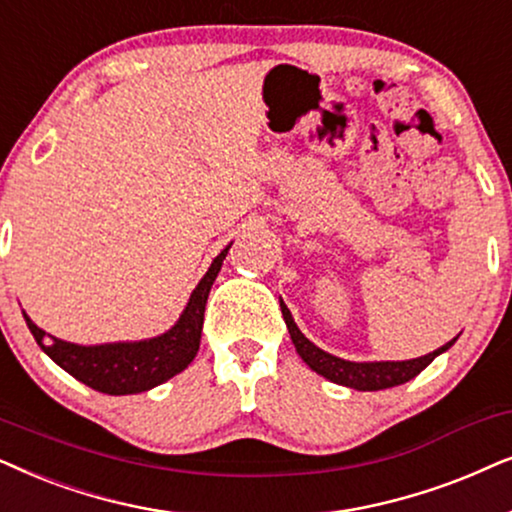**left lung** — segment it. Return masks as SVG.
<instances>
[{
	"label": "left lung",
	"instance_id": "left-lung-1",
	"mask_svg": "<svg viewBox=\"0 0 512 512\" xmlns=\"http://www.w3.org/2000/svg\"><path fill=\"white\" fill-rule=\"evenodd\" d=\"M281 311L285 318V325H288L290 339L295 344V349L306 365L311 367L313 372L323 374L325 379L335 381L339 386H349L356 388V391H381V388H393L405 384L417 377V374L433 363V358H438L440 353H445L449 346L456 342V337L452 342H447L445 346H440L438 351L428 353V356L421 358H412V360H381V363H351V360L337 358L332 353H327L323 349H318L316 344L309 342L302 335L295 320H292V313L288 306L281 302Z\"/></svg>",
	"mask_w": 512,
	"mask_h": 512
}]
</instances>
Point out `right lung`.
I'll list each match as a JSON object with an SVG mask.
<instances>
[{
  "instance_id": "right-lung-1",
  "label": "right lung",
  "mask_w": 512,
  "mask_h": 512,
  "mask_svg": "<svg viewBox=\"0 0 512 512\" xmlns=\"http://www.w3.org/2000/svg\"><path fill=\"white\" fill-rule=\"evenodd\" d=\"M231 243L215 257L206 276L196 285L192 297L182 311L177 323L159 337L142 339V342H117L100 346H79L63 339L46 337L42 327H37L23 311L25 323L32 337L42 346V351L53 363L70 372L81 384L95 388L107 395H131L163 384L175 374H180L196 358L201 344L203 311L220 274L224 257Z\"/></svg>"
}]
</instances>
